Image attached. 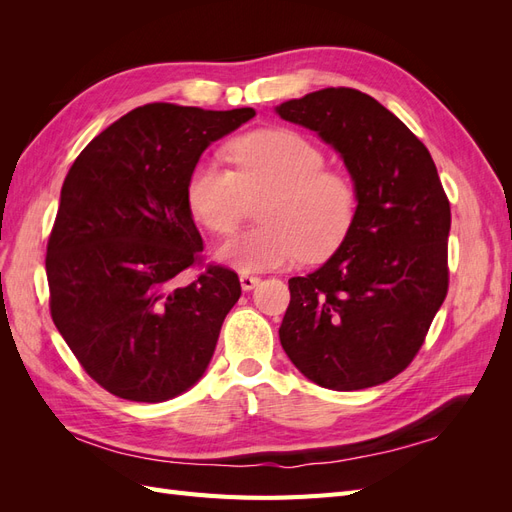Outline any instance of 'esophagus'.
<instances>
[{
  "label": "esophagus",
  "instance_id": "esophagus-1",
  "mask_svg": "<svg viewBox=\"0 0 512 512\" xmlns=\"http://www.w3.org/2000/svg\"><path fill=\"white\" fill-rule=\"evenodd\" d=\"M239 282H241L243 290H252V288H256L260 284V277L250 275V273H241L239 275Z\"/></svg>",
  "mask_w": 512,
  "mask_h": 512
}]
</instances>
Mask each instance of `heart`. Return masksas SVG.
<instances>
[{"label": "heart", "instance_id": "1", "mask_svg": "<svg viewBox=\"0 0 512 512\" xmlns=\"http://www.w3.org/2000/svg\"><path fill=\"white\" fill-rule=\"evenodd\" d=\"M232 168L205 160L188 179V205L213 235L235 232L252 200H262V226L241 232L218 250L239 271H267L299 256L316 262L344 243L356 218L354 181L327 168L324 151L307 136L286 130H256L228 145Z\"/></svg>", "mask_w": 512, "mask_h": 512}]
</instances>
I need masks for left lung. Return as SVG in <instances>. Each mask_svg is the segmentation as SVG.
<instances>
[{
    "mask_svg": "<svg viewBox=\"0 0 512 512\" xmlns=\"http://www.w3.org/2000/svg\"><path fill=\"white\" fill-rule=\"evenodd\" d=\"M277 113L342 153L359 194L339 250L288 280L280 342L324 389H369L412 363L446 299L451 205L427 147L363 91L327 87Z\"/></svg>",
    "mask_w": 512,
    "mask_h": 512,
    "instance_id": "left-lung-1",
    "label": "left lung"
}]
</instances>
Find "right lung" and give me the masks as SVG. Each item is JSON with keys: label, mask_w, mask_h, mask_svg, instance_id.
<instances>
[{"label": "right lung", "mask_w": 512, "mask_h": 512, "mask_svg": "<svg viewBox=\"0 0 512 512\" xmlns=\"http://www.w3.org/2000/svg\"><path fill=\"white\" fill-rule=\"evenodd\" d=\"M254 108L138 106L91 141L61 185L46 243L49 307L76 361L121 399L158 404L205 374L239 275L203 267L188 179L213 141Z\"/></svg>", "instance_id": "right-lung-1"}]
</instances>
